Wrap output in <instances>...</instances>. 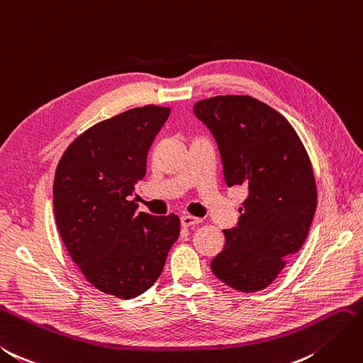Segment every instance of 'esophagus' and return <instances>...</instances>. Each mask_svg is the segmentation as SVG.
Returning a JSON list of instances; mask_svg holds the SVG:
<instances>
[{"label": "esophagus", "mask_w": 363, "mask_h": 363, "mask_svg": "<svg viewBox=\"0 0 363 363\" xmlns=\"http://www.w3.org/2000/svg\"><path fill=\"white\" fill-rule=\"evenodd\" d=\"M201 220L197 217H192V215H182L180 217V223L182 226L184 228H189V226H195V224H199Z\"/></svg>", "instance_id": "esophagus-1"}]
</instances>
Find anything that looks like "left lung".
I'll return each mask as SVG.
<instances>
[{
    "label": "left lung",
    "instance_id": "1",
    "mask_svg": "<svg viewBox=\"0 0 363 363\" xmlns=\"http://www.w3.org/2000/svg\"><path fill=\"white\" fill-rule=\"evenodd\" d=\"M194 114L218 146L224 182L247 186L237 226L211 269L244 293L266 289L298 253L316 212V183L306 148L287 119L250 96H217Z\"/></svg>",
    "mask_w": 363,
    "mask_h": 363
}]
</instances>
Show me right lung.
Listing matches in <instances>:
<instances>
[{"instance_id":"1","label":"right lung","mask_w":363,"mask_h":363,"mask_svg":"<svg viewBox=\"0 0 363 363\" xmlns=\"http://www.w3.org/2000/svg\"><path fill=\"white\" fill-rule=\"evenodd\" d=\"M171 110L146 105L91 126L68 146L56 168L57 230L86 281L131 299L159 279L180 235L177 215L137 212L134 186Z\"/></svg>"}]
</instances>
